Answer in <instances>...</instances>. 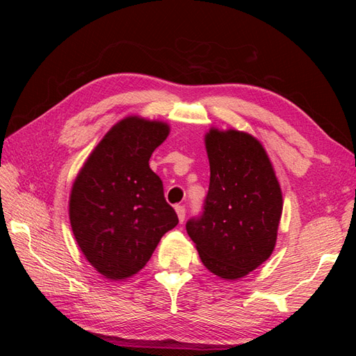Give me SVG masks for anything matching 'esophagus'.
Instances as JSON below:
<instances>
[{"label":"esophagus","mask_w":356,"mask_h":356,"mask_svg":"<svg viewBox=\"0 0 356 356\" xmlns=\"http://www.w3.org/2000/svg\"><path fill=\"white\" fill-rule=\"evenodd\" d=\"M175 209H177V213H178V220L182 222V221L186 220V207H182V204H178Z\"/></svg>","instance_id":"34e87169"}]
</instances>
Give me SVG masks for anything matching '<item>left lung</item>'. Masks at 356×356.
<instances>
[{"mask_svg":"<svg viewBox=\"0 0 356 356\" xmlns=\"http://www.w3.org/2000/svg\"><path fill=\"white\" fill-rule=\"evenodd\" d=\"M204 143L209 190L202 213L186 229L207 268L232 281L272 255L282 193L263 145L251 135L212 129Z\"/></svg>","mask_w":356,"mask_h":356,"instance_id":"1","label":"left lung"}]
</instances>
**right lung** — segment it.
<instances>
[{"mask_svg": "<svg viewBox=\"0 0 356 356\" xmlns=\"http://www.w3.org/2000/svg\"><path fill=\"white\" fill-rule=\"evenodd\" d=\"M169 126L127 117L93 149L71 190L72 233L88 261L105 277L135 275L161 236L178 224L163 182L148 160Z\"/></svg>", "mask_w": 356, "mask_h": 356, "instance_id": "right-lung-1", "label": "right lung"}]
</instances>
